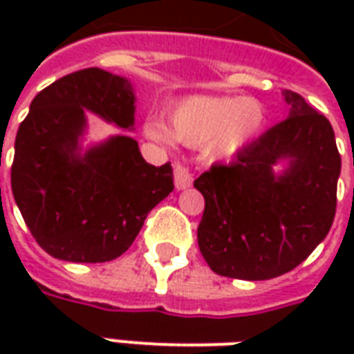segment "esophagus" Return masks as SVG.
I'll return each mask as SVG.
<instances>
[{"label": "esophagus", "instance_id": "esophagus-1", "mask_svg": "<svg viewBox=\"0 0 354 354\" xmlns=\"http://www.w3.org/2000/svg\"><path fill=\"white\" fill-rule=\"evenodd\" d=\"M193 184V176L189 170L182 167V165H176L174 167V185H176V189H187V187H192Z\"/></svg>", "mask_w": 354, "mask_h": 354}]
</instances>
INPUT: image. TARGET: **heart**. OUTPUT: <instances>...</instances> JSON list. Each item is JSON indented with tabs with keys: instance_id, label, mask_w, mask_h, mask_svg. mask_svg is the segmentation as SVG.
Listing matches in <instances>:
<instances>
[{
	"instance_id": "1",
	"label": "heart",
	"mask_w": 354,
	"mask_h": 354,
	"mask_svg": "<svg viewBox=\"0 0 354 354\" xmlns=\"http://www.w3.org/2000/svg\"><path fill=\"white\" fill-rule=\"evenodd\" d=\"M266 123L260 102L241 96H189L170 109L169 127L149 121L144 132L169 144L205 147L212 161H233L258 138Z\"/></svg>"
}]
</instances>
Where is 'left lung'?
<instances>
[{"label": "left lung", "instance_id": "obj_1", "mask_svg": "<svg viewBox=\"0 0 354 354\" xmlns=\"http://www.w3.org/2000/svg\"><path fill=\"white\" fill-rule=\"evenodd\" d=\"M286 119L230 167L195 180L205 197L203 258L222 277L267 281L288 273L324 241L335 216L342 157L334 129L304 96L282 91Z\"/></svg>", "mask_w": 354, "mask_h": 354}]
</instances>
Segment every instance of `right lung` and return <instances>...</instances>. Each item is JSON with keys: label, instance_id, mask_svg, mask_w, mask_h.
<instances>
[{"label": "right lung", "instance_id": "1", "mask_svg": "<svg viewBox=\"0 0 354 354\" xmlns=\"http://www.w3.org/2000/svg\"><path fill=\"white\" fill-rule=\"evenodd\" d=\"M87 111L134 131V85L87 68L43 88L17 132L11 187L45 252L102 263L129 250L149 210L174 189V176L170 162L144 161L138 142L127 134L85 146Z\"/></svg>", "mask_w": 354, "mask_h": 354}]
</instances>
